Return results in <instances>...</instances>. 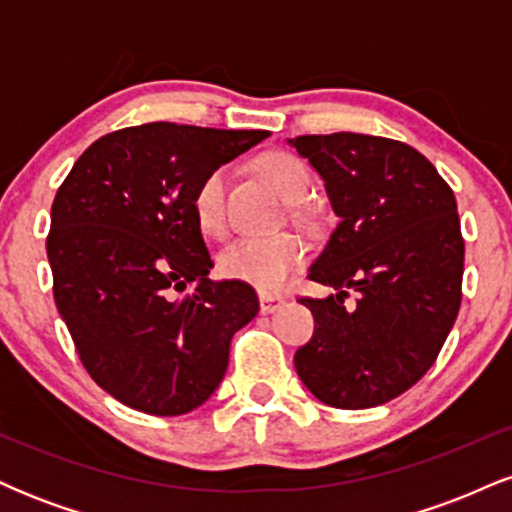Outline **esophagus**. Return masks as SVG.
<instances>
[{
  "label": "esophagus",
  "instance_id": "obj_1",
  "mask_svg": "<svg viewBox=\"0 0 512 512\" xmlns=\"http://www.w3.org/2000/svg\"><path fill=\"white\" fill-rule=\"evenodd\" d=\"M281 305H284V298L281 296H274V293H260V313L262 315L274 313V310H279Z\"/></svg>",
  "mask_w": 512,
  "mask_h": 512
}]
</instances>
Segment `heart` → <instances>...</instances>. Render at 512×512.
Listing matches in <instances>:
<instances>
[{
  "label": "heart",
  "instance_id": "b5f03b06",
  "mask_svg": "<svg viewBox=\"0 0 512 512\" xmlns=\"http://www.w3.org/2000/svg\"><path fill=\"white\" fill-rule=\"evenodd\" d=\"M257 175L279 192L286 202L296 204L310 190V168L303 158L289 151H267L252 161ZM226 166L211 168L202 175L192 192V214L197 226L209 236H219L226 228ZM305 260L301 238L293 233H269V236L238 238L219 255L223 276L255 286L260 291H279Z\"/></svg>",
  "mask_w": 512,
  "mask_h": 512
}]
</instances>
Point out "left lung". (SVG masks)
I'll use <instances>...</instances> for the list:
<instances>
[{
  "instance_id": "obj_1",
  "label": "left lung",
  "mask_w": 512,
  "mask_h": 512,
  "mask_svg": "<svg viewBox=\"0 0 512 512\" xmlns=\"http://www.w3.org/2000/svg\"><path fill=\"white\" fill-rule=\"evenodd\" d=\"M322 175L334 214L310 279L337 296L301 303L315 332L293 356L320 402L366 409L419 383L436 363L462 303L464 238L457 202L414 146L370 134L291 139ZM354 288V309L343 298Z\"/></svg>"
}]
</instances>
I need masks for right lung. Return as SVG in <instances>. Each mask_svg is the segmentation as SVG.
<instances>
[{
	"instance_id": "right-lung-1",
	"label": "right lung",
	"mask_w": 512,
	"mask_h": 512,
	"mask_svg": "<svg viewBox=\"0 0 512 512\" xmlns=\"http://www.w3.org/2000/svg\"><path fill=\"white\" fill-rule=\"evenodd\" d=\"M264 129L149 122L96 139L57 190L48 260L57 310L108 395L154 416L219 387L231 339L260 310L236 279L211 281L192 192Z\"/></svg>"
}]
</instances>
